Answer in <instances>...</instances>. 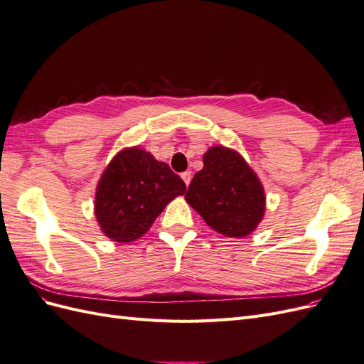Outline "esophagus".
<instances>
[{
	"label": "esophagus",
	"instance_id": "obj_1",
	"mask_svg": "<svg viewBox=\"0 0 364 364\" xmlns=\"http://www.w3.org/2000/svg\"><path fill=\"white\" fill-rule=\"evenodd\" d=\"M181 178L183 179L185 185L188 186V185H190V182H191V178H193V176H191V171H183V173L181 174Z\"/></svg>",
	"mask_w": 364,
	"mask_h": 364
}]
</instances>
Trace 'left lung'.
Returning a JSON list of instances; mask_svg holds the SVG:
<instances>
[{"label": "left lung", "mask_w": 364, "mask_h": 364, "mask_svg": "<svg viewBox=\"0 0 364 364\" xmlns=\"http://www.w3.org/2000/svg\"><path fill=\"white\" fill-rule=\"evenodd\" d=\"M185 199L208 226L230 238L252 234L266 209L258 176L240 153L223 146L205 153L203 168L194 174Z\"/></svg>", "instance_id": "8db88e82"}]
</instances>
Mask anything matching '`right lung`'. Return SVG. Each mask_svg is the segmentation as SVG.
<instances>
[{
	"label": "right lung",
	"mask_w": 364,
	"mask_h": 364,
	"mask_svg": "<svg viewBox=\"0 0 364 364\" xmlns=\"http://www.w3.org/2000/svg\"><path fill=\"white\" fill-rule=\"evenodd\" d=\"M186 185L168 164L139 147L121 150L107 165L95 191V217L103 234L118 243L144 235Z\"/></svg>",
	"instance_id": "1"
}]
</instances>
